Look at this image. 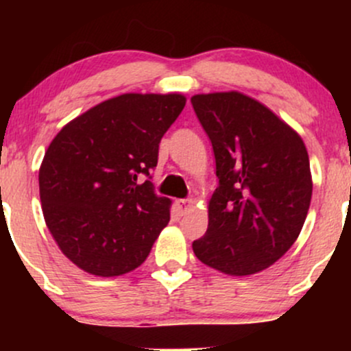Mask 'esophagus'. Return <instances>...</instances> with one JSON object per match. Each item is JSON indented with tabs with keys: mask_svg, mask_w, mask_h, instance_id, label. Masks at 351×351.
<instances>
[{
	"mask_svg": "<svg viewBox=\"0 0 351 351\" xmlns=\"http://www.w3.org/2000/svg\"><path fill=\"white\" fill-rule=\"evenodd\" d=\"M176 208H178V211L181 215H184V213H189L193 209V201L191 199H178L176 201Z\"/></svg>",
	"mask_w": 351,
	"mask_h": 351,
	"instance_id": "obj_1",
	"label": "esophagus"
}]
</instances>
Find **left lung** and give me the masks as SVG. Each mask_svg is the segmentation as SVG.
<instances>
[{
    "label": "left lung",
    "mask_w": 351,
    "mask_h": 351,
    "mask_svg": "<svg viewBox=\"0 0 351 351\" xmlns=\"http://www.w3.org/2000/svg\"><path fill=\"white\" fill-rule=\"evenodd\" d=\"M191 104L219 178L208 231L193 251L216 271L252 276L277 263L300 234L313 188L307 148L291 125L243 92L196 94Z\"/></svg>",
    "instance_id": "8db88e82"
}]
</instances>
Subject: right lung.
<instances>
[{
    "instance_id": "1",
    "label": "right lung",
    "mask_w": 351,
    "mask_h": 351,
    "mask_svg": "<svg viewBox=\"0 0 351 351\" xmlns=\"http://www.w3.org/2000/svg\"><path fill=\"white\" fill-rule=\"evenodd\" d=\"M186 97L117 95L60 128L39 168L46 226L64 256L92 276L117 277L145 263L170 221L171 201L153 193L158 145Z\"/></svg>"
}]
</instances>
